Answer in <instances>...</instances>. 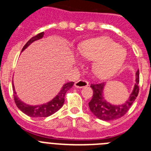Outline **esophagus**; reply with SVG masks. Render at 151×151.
<instances>
[{
	"instance_id": "34e87169",
	"label": "esophagus",
	"mask_w": 151,
	"mask_h": 151,
	"mask_svg": "<svg viewBox=\"0 0 151 151\" xmlns=\"http://www.w3.org/2000/svg\"><path fill=\"white\" fill-rule=\"evenodd\" d=\"M74 86L78 88H85V87L88 86V82L87 81H85V80H79V81L75 82Z\"/></svg>"
}]
</instances>
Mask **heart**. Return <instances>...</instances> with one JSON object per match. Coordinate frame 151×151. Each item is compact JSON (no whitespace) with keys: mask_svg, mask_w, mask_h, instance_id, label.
I'll return each instance as SVG.
<instances>
[{"mask_svg":"<svg viewBox=\"0 0 151 151\" xmlns=\"http://www.w3.org/2000/svg\"><path fill=\"white\" fill-rule=\"evenodd\" d=\"M80 53L88 59H96L94 72L101 78H109L118 71L126 60V51L110 39L88 40L79 46Z\"/></svg>","mask_w":151,"mask_h":151,"instance_id":"b5f03b06","label":"heart"}]
</instances>
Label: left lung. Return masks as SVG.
<instances>
[{"label": "left lung", "instance_id": "1", "mask_svg": "<svg viewBox=\"0 0 151 151\" xmlns=\"http://www.w3.org/2000/svg\"><path fill=\"white\" fill-rule=\"evenodd\" d=\"M139 81V70H137L136 73L135 85L131 95H129V98L124 104L119 105H111L105 101L103 95V89L105 87V84L103 82L99 84H91V88L93 90L92 99L88 103L91 111L97 118L104 121H111L122 117L130 109L138 95Z\"/></svg>", "mask_w": 151, "mask_h": 151}]
</instances>
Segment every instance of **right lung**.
I'll use <instances>...</instances> for the list:
<instances>
[{
  "label": "right lung",
  "mask_w": 151,
  "mask_h": 151,
  "mask_svg": "<svg viewBox=\"0 0 151 151\" xmlns=\"http://www.w3.org/2000/svg\"><path fill=\"white\" fill-rule=\"evenodd\" d=\"M43 35L44 32H42L39 33L38 35H35L32 38H31L29 41L27 42L26 44L24 45L22 50H24V49H26L34 41L42 39V38L43 37ZM73 84L74 83L71 81L63 84V86L62 87L60 91L58 93V95H56L54 99H52L51 101H49V102H47L46 104H43V105L33 106V105H29L24 103L23 101H22L20 99H18L17 95H16L14 84H13V82H12V88H13V93H14V102H15L17 107L21 111H22L23 113H24L27 116H31V117H37V118L38 117H48V116H51L53 113H55L56 111H58L63 106V103H64L65 95H66L67 91L70 90L73 87Z\"/></svg>",
  "instance_id": "obj_1"
}]
</instances>
